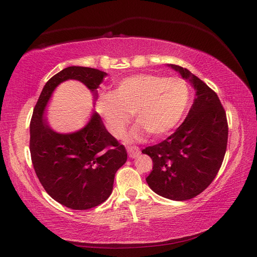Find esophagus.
Listing matches in <instances>:
<instances>
[{
    "instance_id": "1",
    "label": "esophagus",
    "mask_w": 257,
    "mask_h": 257,
    "mask_svg": "<svg viewBox=\"0 0 257 257\" xmlns=\"http://www.w3.org/2000/svg\"><path fill=\"white\" fill-rule=\"evenodd\" d=\"M127 153H128V157L132 159H135L137 158L139 154H141V150H139V148L137 147H128L127 148Z\"/></svg>"
}]
</instances>
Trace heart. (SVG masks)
Wrapping results in <instances>:
<instances>
[{
	"label": "heart",
	"mask_w": 257,
	"mask_h": 257,
	"mask_svg": "<svg viewBox=\"0 0 257 257\" xmlns=\"http://www.w3.org/2000/svg\"><path fill=\"white\" fill-rule=\"evenodd\" d=\"M190 100V88L184 80L137 74L119 80L113 92L100 93L95 109L116 138L123 135L130 113H133L138 123L132 128L128 138L142 139L147 132L161 137L177 126Z\"/></svg>",
	"instance_id": "1"
}]
</instances>
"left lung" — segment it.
<instances>
[{
	"instance_id": "obj_1",
	"label": "left lung",
	"mask_w": 257,
	"mask_h": 257,
	"mask_svg": "<svg viewBox=\"0 0 257 257\" xmlns=\"http://www.w3.org/2000/svg\"><path fill=\"white\" fill-rule=\"evenodd\" d=\"M189 80L195 98L184 122L165 141L147 147L153 168L146 181L159 195L173 200L197 196L219 173L227 147L226 113L216 93L189 69L169 64Z\"/></svg>"
}]
</instances>
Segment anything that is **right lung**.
Listing matches in <instances>:
<instances>
[{"label": "right lung", "mask_w": 257, "mask_h": 257, "mask_svg": "<svg viewBox=\"0 0 257 257\" xmlns=\"http://www.w3.org/2000/svg\"><path fill=\"white\" fill-rule=\"evenodd\" d=\"M107 74L96 68L69 66L47 81L30 123V151L38 180L58 203L74 210L94 208L110 196L114 175L127 153L108 132L97 112L87 125L69 134L53 131L45 110L58 85L73 79L82 82L97 97Z\"/></svg>", "instance_id": "add662e5"}]
</instances>
